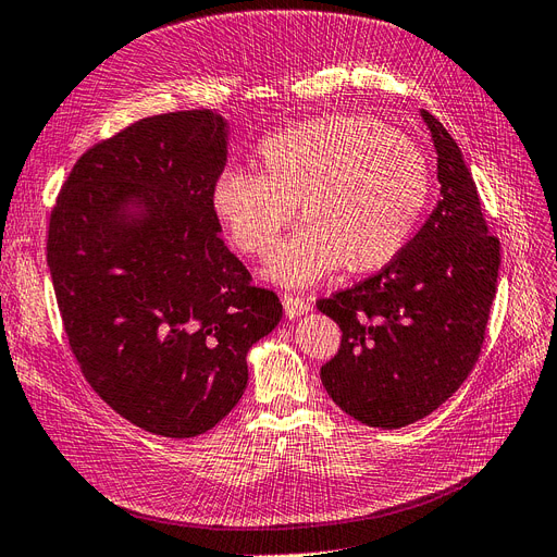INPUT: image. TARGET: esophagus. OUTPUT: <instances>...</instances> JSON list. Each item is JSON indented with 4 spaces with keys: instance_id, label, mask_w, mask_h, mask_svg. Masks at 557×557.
<instances>
[{
    "instance_id": "esophagus-1",
    "label": "esophagus",
    "mask_w": 557,
    "mask_h": 557,
    "mask_svg": "<svg viewBox=\"0 0 557 557\" xmlns=\"http://www.w3.org/2000/svg\"><path fill=\"white\" fill-rule=\"evenodd\" d=\"M281 301H283V309H285V315L288 318H297V315H305L309 309H311V305H309V299H305V297H299V295H283L281 297Z\"/></svg>"
}]
</instances>
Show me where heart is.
Returning a JSON list of instances; mask_svg holds the SVG:
<instances>
[{
    "label": "heart",
    "mask_w": 557,
    "mask_h": 557,
    "mask_svg": "<svg viewBox=\"0 0 557 557\" xmlns=\"http://www.w3.org/2000/svg\"><path fill=\"white\" fill-rule=\"evenodd\" d=\"M430 195V162L407 134L372 117L323 115L269 134L260 144V174L227 172L213 185V213L232 246L267 260L283 244L269 276L307 285L332 269L367 274L407 246Z\"/></svg>",
    "instance_id": "1"
}]
</instances>
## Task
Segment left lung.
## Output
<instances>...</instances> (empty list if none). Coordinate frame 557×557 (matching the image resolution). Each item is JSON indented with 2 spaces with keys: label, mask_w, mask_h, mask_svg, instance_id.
Listing matches in <instances>:
<instances>
[{
  "label": "left lung",
  "mask_w": 557,
  "mask_h": 557,
  "mask_svg": "<svg viewBox=\"0 0 557 557\" xmlns=\"http://www.w3.org/2000/svg\"><path fill=\"white\" fill-rule=\"evenodd\" d=\"M423 117L442 183L434 211L381 272L315 301L342 330L339 350L320 367L327 395L383 430L440 409L471 374L502 260L458 144L432 113Z\"/></svg>",
  "instance_id": "8db88e82"
}]
</instances>
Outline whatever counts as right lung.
I'll list each match as a JSON object with an SVG mask.
<instances>
[{
	"label": "right lung",
	"instance_id": "obj_1",
	"mask_svg": "<svg viewBox=\"0 0 557 557\" xmlns=\"http://www.w3.org/2000/svg\"><path fill=\"white\" fill-rule=\"evenodd\" d=\"M225 162L221 115L141 117L76 160L48 221L46 260L81 374L117 416L170 440L237 407L246 352L283 313L218 234L211 195ZM127 203L145 213L132 219Z\"/></svg>",
	"mask_w": 557,
	"mask_h": 557
}]
</instances>
